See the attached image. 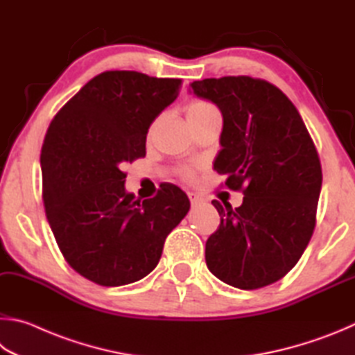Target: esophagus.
Returning a JSON list of instances; mask_svg holds the SVG:
<instances>
[{
	"instance_id": "34e87169",
	"label": "esophagus",
	"mask_w": 355,
	"mask_h": 355,
	"mask_svg": "<svg viewBox=\"0 0 355 355\" xmlns=\"http://www.w3.org/2000/svg\"><path fill=\"white\" fill-rule=\"evenodd\" d=\"M189 200L191 202V206H198V204L202 202V198L196 193H189Z\"/></svg>"
}]
</instances>
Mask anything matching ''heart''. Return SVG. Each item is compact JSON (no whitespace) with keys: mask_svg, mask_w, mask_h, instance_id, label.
Returning a JSON list of instances; mask_svg holds the SVG:
<instances>
[{"mask_svg":"<svg viewBox=\"0 0 355 355\" xmlns=\"http://www.w3.org/2000/svg\"><path fill=\"white\" fill-rule=\"evenodd\" d=\"M210 110H216L212 104L206 103V101H193L191 103L189 107H187V116L189 115H201V114H206V112ZM184 176L187 179H193V171L190 170V168H185L184 170Z\"/></svg>","mask_w":355,"mask_h":355,"instance_id":"heart-1","label":"heart"}]
</instances>
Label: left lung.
Listing matches in <instances>:
<instances>
[{"label": "left lung", "instance_id": "obj_1", "mask_svg": "<svg viewBox=\"0 0 355 355\" xmlns=\"http://www.w3.org/2000/svg\"><path fill=\"white\" fill-rule=\"evenodd\" d=\"M190 85L221 110L223 148L214 168L245 195L235 209L212 201L221 223L206 241L207 268L235 288L266 287L293 268L312 239L322 182L315 143L293 103L263 79Z\"/></svg>", "mask_w": 355, "mask_h": 355}]
</instances>
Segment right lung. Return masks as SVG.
<instances>
[{
	"mask_svg": "<svg viewBox=\"0 0 355 355\" xmlns=\"http://www.w3.org/2000/svg\"><path fill=\"white\" fill-rule=\"evenodd\" d=\"M181 79L104 71L53 118L42 146V196L60 252L71 268L103 287L149 275L166 235L190 201L165 185L140 202L124 189L123 165L145 157L146 134L179 95Z\"/></svg>",
	"mask_w": 355,
	"mask_h": 355,
	"instance_id": "obj_1",
	"label": "right lung"
}]
</instances>
